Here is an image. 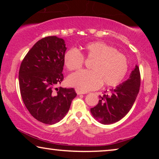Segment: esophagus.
<instances>
[{"mask_svg": "<svg viewBox=\"0 0 159 159\" xmlns=\"http://www.w3.org/2000/svg\"><path fill=\"white\" fill-rule=\"evenodd\" d=\"M76 92H77V95H83V94H86V93H88L87 92H84V91H82L80 90H76Z\"/></svg>", "mask_w": 159, "mask_h": 159, "instance_id": "obj_1", "label": "esophagus"}]
</instances>
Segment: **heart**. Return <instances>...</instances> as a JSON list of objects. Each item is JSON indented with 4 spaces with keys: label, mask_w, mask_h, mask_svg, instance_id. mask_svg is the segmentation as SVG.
<instances>
[{
    "label": "heart",
    "mask_w": 159,
    "mask_h": 159,
    "mask_svg": "<svg viewBox=\"0 0 159 159\" xmlns=\"http://www.w3.org/2000/svg\"><path fill=\"white\" fill-rule=\"evenodd\" d=\"M93 60L91 71H82L68 79L71 86L82 91L99 88L103 82L106 86H116L124 80L128 71V61L124 54L103 42L96 41L85 45L83 53L77 48L69 49L64 56L65 66L69 71H78L84 64V57Z\"/></svg>",
    "instance_id": "b5f03b06"
}]
</instances>
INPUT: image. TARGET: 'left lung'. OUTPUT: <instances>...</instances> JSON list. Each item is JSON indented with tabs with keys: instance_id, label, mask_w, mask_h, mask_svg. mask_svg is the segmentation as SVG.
Here are the masks:
<instances>
[{
	"instance_id": "8db88e82",
	"label": "left lung",
	"mask_w": 159,
	"mask_h": 159,
	"mask_svg": "<svg viewBox=\"0 0 159 159\" xmlns=\"http://www.w3.org/2000/svg\"><path fill=\"white\" fill-rule=\"evenodd\" d=\"M140 74L135 66L129 79L110 92L100 95L99 101L90 108L93 117L103 125L116 122L125 117L131 109L140 90ZM107 92V91H106Z\"/></svg>"
}]
</instances>
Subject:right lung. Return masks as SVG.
Masks as SVG:
<instances>
[{"label":"right lung","mask_w":159,"mask_h":159,"mask_svg":"<svg viewBox=\"0 0 159 159\" xmlns=\"http://www.w3.org/2000/svg\"><path fill=\"white\" fill-rule=\"evenodd\" d=\"M64 40L49 36L38 40L24 58L19 71L21 98L30 114L53 125L66 116L77 96L74 88H56L64 80Z\"/></svg>","instance_id":"add662e5"}]
</instances>
